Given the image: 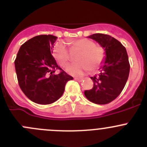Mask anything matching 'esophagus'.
Returning a JSON list of instances; mask_svg holds the SVG:
<instances>
[{
    "instance_id": "1",
    "label": "esophagus",
    "mask_w": 147,
    "mask_h": 147,
    "mask_svg": "<svg viewBox=\"0 0 147 147\" xmlns=\"http://www.w3.org/2000/svg\"><path fill=\"white\" fill-rule=\"evenodd\" d=\"M75 80H77L78 82H82V78H75Z\"/></svg>"
}]
</instances>
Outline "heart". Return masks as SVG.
Returning a JSON list of instances; mask_svg holds the SVG:
<instances>
[{"label": "heart", "mask_w": 147, "mask_h": 147, "mask_svg": "<svg viewBox=\"0 0 147 147\" xmlns=\"http://www.w3.org/2000/svg\"><path fill=\"white\" fill-rule=\"evenodd\" d=\"M68 44L73 51L80 53L77 57L78 63L67 67V71L75 76H82L86 72L98 70L106 58V51L101 45H96L94 41L88 38L70 40ZM53 56L60 66H65L70 60V54L63 42H59L54 47Z\"/></svg>", "instance_id": "b5f03b06"}]
</instances>
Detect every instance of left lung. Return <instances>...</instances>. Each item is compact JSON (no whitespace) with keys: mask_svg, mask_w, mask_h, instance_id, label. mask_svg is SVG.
<instances>
[{"mask_svg":"<svg viewBox=\"0 0 147 147\" xmlns=\"http://www.w3.org/2000/svg\"><path fill=\"white\" fill-rule=\"evenodd\" d=\"M97 41L106 51V58L100 75L92 77L94 85L84 91L88 100L106 105L121 94L129 74L130 65L127 50L122 44L109 35L95 33L88 36Z\"/></svg>","mask_w":147,"mask_h":147,"instance_id":"obj_1","label":"left lung"}]
</instances>
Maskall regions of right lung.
Masks as SVG:
<instances>
[{
  "instance_id": "add662e5",
  "label": "right lung",
  "mask_w": 147,
  "mask_h": 147,
  "mask_svg": "<svg viewBox=\"0 0 147 147\" xmlns=\"http://www.w3.org/2000/svg\"><path fill=\"white\" fill-rule=\"evenodd\" d=\"M57 37L40 35L20 46L15 67L20 89L28 99L40 105H49L58 100L66 83L73 80L58 67L52 55ZM60 69L61 72H54Z\"/></svg>"
}]
</instances>
